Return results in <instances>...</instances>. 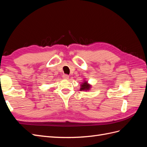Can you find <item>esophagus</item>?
I'll return each instance as SVG.
<instances>
[{
    "mask_svg": "<svg viewBox=\"0 0 147 147\" xmlns=\"http://www.w3.org/2000/svg\"><path fill=\"white\" fill-rule=\"evenodd\" d=\"M63 78H64V79H65V80H67V79H69V76L68 75H63Z\"/></svg>",
    "mask_w": 147,
    "mask_h": 147,
    "instance_id": "esophagus-1",
    "label": "esophagus"
}]
</instances>
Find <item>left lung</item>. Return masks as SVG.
I'll return each instance as SVG.
<instances>
[{
  "instance_id": "8db88e82",
  "label": "left lung",
  "mask_w": 147,
  "mask_h": 147,
  "mask_svg": "<svg viewBox=\"0 0 147 147\" xmlns=\"http://www.w3.org/2000/svg\"><path fill=\"white\" fill-rule=\"evenodd\" d=\"M91 88V84L88 83V81L84 80L83 82H82V83H81L80 84V90L86 91L90 90Z\"/></svg>"
}]
</instances>
